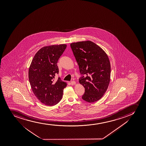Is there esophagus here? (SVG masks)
Wrapping results in <instances>:
<instances>
[{
    "label": "esophagus",
    "instance_id": "34e87169",
    "mask_svg": "<svg viewBox=\"0 0 146 146\" xmlns=\"http://www.w3.org/2000/svg\"><path fill=\"white\" fill-rule=\"evenodd\" d=\"M70 84L72 85H74V84H76V82L74 81H72L71 82H70Z\"/></svg>",
    "mask_w": 146,
    "mask_h": 146
}]
</instances>
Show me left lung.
I'll return each instance as SVG.
<instances>
[{"instance_id":"obj_1","label":"left lung","mask_w":146,"mask_h":146,"mask_svg":"<svg viewBox=\"0 0 146 146\" xmlns=\"http://www.w3.org/2000/svg\"><path fill=\"white\" fill-rule=\"evenodd\" d=\"M70 45L79 66V82L85 88L82 98L88 102H96L104 96L110 81L111 64L107 54L91 41Z\"/></svg>"}]
</instances>
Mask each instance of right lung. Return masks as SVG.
Returning a JSON list of instances; mask_svg holds the SVG:
<instances>
[{"label": "right lung", "mask_w": 146, "mask_h": 146, "mask_svg": "<svg viewBox=\"0 0 146 146\" xmlns=\"http://www.w3.org/2000/svg\"><path fill=\"white\" fill-rule=\"evenodd\" d=\"M67 45L60 44L42 48L35 54L29 70V79L32 91L37 99L47 106L55 105L62 99L67 83L58 78L57 63Z\"/></svg>", "instance_id": "obj_1"}]
</instances>
